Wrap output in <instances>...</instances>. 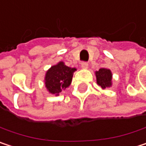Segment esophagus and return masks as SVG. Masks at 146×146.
<instances>
[{
  "instance_id": "1",
  "label": "esophagus",
  "mask_w": 146,
  "mask_h": 146,
  "mask_svg": "<svg viewBox=\"0 0 146 146\" xmlns=\"http://www.w3.org/2000/svg\"><path fill=\"white\" fill-rule=\"evenodd\" d=\"M88 66H89V64H88L87 62H81V68H82L86 69V68H88Z\"/></svg>"
}]
</instances>
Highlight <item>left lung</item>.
Here are the masks:
<instances>
[{"label": "left lung", "instance_id": "8db88e82", "mask_svg": "<svg viewBox=\"0 0 146 146\" xmlns=\"http://www.w3.org/2000/svg\"><path fill=\"white\" fill-rule=\"evenodd\" d=\"M96 74L97 84L102 89H106L111 85V73L109 69L101 68L96 73Z\"/></svg>", "mask_w": 146, "mask_h": 146}]
</instances>
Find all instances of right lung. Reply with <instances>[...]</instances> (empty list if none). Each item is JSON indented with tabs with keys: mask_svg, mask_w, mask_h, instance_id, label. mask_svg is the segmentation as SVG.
<instances>
[{
	"mask_svg": "<svg viewBox=\"0 0 146 146\" xmlns=\"http://www.w3.org/2000/svg\"><path fill=\"white\" fill-rule=\"evenodd\" d=\"M76 68L66 66L62 62L52 66L45 74V86L50 93L58 96L59 93L67 89L72 82L73 73Z\"/></svg>",
	"mask_w": 146,
	"mask_h": 146,
	"instance_id": "1",
	"label": "right lung"
}]
</instances>
